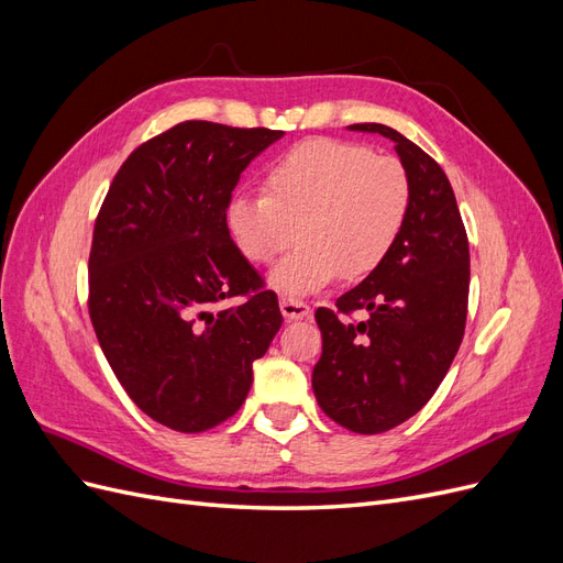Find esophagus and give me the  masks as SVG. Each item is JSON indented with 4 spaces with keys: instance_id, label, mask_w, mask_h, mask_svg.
<instances>
[{
    "instance_id": "obj_1",
    "label": "esophagus",
    "mask_w": 563,
    "mask_h": 563,
    "mask_svg": "<svg viewBox=\"0 0 563 563\" xmlns=\"http://www.w3.org/2000/svg\"><path fill=\"white\" fill-rule=\"evenodd\" d=\"M279 308H282V314H284L288 321L312 317L310 305L302 302V300H296V298H282V300H279Z\"/></svg>"
}]
</instances>
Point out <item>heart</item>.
<instances>
[{
    "label": "heart",
    "instance_id": "heart-1",
    "mask_svg": "<svg viewBox=\"0 0 563 563\" xmlns=\"http://www.w3.org/2000/svg\"><path fill=\"white\" fill-rule=\"evenodd\" d=\"M263 190L232 197L228 230L255 265H269L300 236L302 246L269 275L286 296H310L340 275L371 277L397 246L413 199L399 159L333 139L284 152L265 172Z\"/></svg>",
    "mask_w": 563,
    "mask_h": 563
}]
</instances>
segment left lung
Returning a JSON list of instances; mask_svg holds the SVG:
<instances>
[{
  "mask_svg": "<svg viewBox=\"0 0 563 563\" xmlns=\"http://www.w3.org/2000/svg\"><path fill=\"white\" fill-rule=\"evenodd\" d=\"M395 143L411 176V213L389 258L335 308H319L321 356L312 389L321 411L356 434H380L432 399L463 343L470 244L441 166L385 124H352ZM364 311L366 320L346 317Z\"/></svg>",
  "mask_w": 563,
  "mask_h": 563,
  "instance_id": "8db88e82",
  "label": "left lung"
}]
</instances>
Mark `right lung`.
Masks as SVG:
<instances>
[{"instance_id":"1","label":"right lung","mask_w":563,"mask_h":563,"mask_svg":"<svg viewBox=\"0 0 563 563\" xmlns=\"http://www.w3.org/2000/svg\"><path fill=\"white\" fill-rule=\"evenodd\" d=\"M282 135L176 124L131 152L98 211L89 314L100 350L133 404L176 432L240 411L253 362L282 329L277 294L225 218L244 168ZM230 297L245 300L220 309Z\"/></svg>"}]
</instances>
